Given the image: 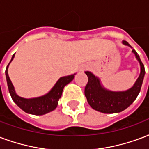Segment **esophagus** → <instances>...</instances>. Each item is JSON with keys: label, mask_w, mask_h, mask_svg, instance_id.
Segmentation results:
<instances>
[{"label": "esophagus", "mask_w": 149, "mask_h": 149, "mask_svg": "<svg viewBox=\"0 0 149 149\" xmlns=\"http://www.w3.org/2000/svg\"><path fill=\"white\" fill-rule=\"evenodd\" d=\"M86 69L85 67H83V68L81 69V70H82V71H84V69Z\"/></svg>", "instance_id": "obj_1"}]
</instances>
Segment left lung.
<instances>
[{
    "label": "left lung",
    "instance_id": "left-lung-1",
    "mask_svg": "<svg viewBox=\"0 0 149 149\" xmlns=\"http://www.w3.org/2000/svg\"><path fill=\"white\" fill-rule=\"evenodd\" d=\"M122 44L133 49L126 41H122ZM136 60L140 64L141 72L138 78L130 88L125 91H114L107 89L102 85L100 79L92 72L86 71L88 82L84 89V94L88 102L92 109L104 114H114L122 112L134 102L140 93L145 74V66L140 59L135 49H132Z\"/></svg>",
    "mask_w": 149,
    "mask_h": 149
}]
</instances>
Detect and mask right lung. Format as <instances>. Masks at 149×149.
Segmentation results:
<instances>
[{"mask_svg": "<svg viewBox=\"0 0 149 149\" xmlns=\"http://www.w3.org/2000/svg\"><path fill=\"white\" fill-rule=\"evenodd\" d=\"M14 57H15V54L13 55L12 59L5 70L8 88V91L14 102L24 112H26L27 114H35V115H43L55 110L58 107V100L61 97L65 86L67 85L74 79L76 73L59 78L54 87L47 94L43 95L42 96L36 97V98L26 99V98L19 96L18 95L16 94L15 88L8 77V69Z\"/></svg>", "mask_w": 149, "mask_h": 149, "instance_id": "add662e5", "label": "right lung"}]
</instances>
